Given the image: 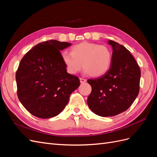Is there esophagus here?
Instances as JSON below:
<instances>
[{"label":"esophagus","mask_w":157,"mask_h":157,"mask_svg":"<svg viewBox=\"0 0 157 157\" xmlns=\"http://www.w3.org/2000/svg\"><path fill=\"white\" fill-rule=\"evenodd\" d=\"M80 83L82 84V83L86 82V80L83 78H80Z\"/></svg>","instance_id":"1"}]
</instances>
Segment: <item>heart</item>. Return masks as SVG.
<instances>
[{"mask_svg": "<svg viewBox=\"0 0 157 157\" xmlns=\"http://www.w3.org/2000/svg\"><path fill=\"white\" fill-rule=\"evenodd\" d=\"M61 59L69 73L76 74L83 67L90 76L98 77L110 69L113 54L107 46L82 42L75 45L71 52H63Z\"/></svg>", "mask_w": 157, "mask_h": 157, "instance_id": "heart-1", "label": "heart"}]
</instances>
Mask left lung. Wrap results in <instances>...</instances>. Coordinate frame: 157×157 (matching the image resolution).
Returning <instances> with one entry per match:
<instances>
[{
	"label": "left lung",
	"instance_id": "obj_1",
	"mask_svg": "<svg viewBox=\"0 0 157 157\" xmlns=\"http://www.w3.org/2000/svg\"><path fill=\"white\" fill-rule=\"evenodd\" d=\"M113 59L107 72L97 78L88 79L92 92L88 98L89 108L101 117H113L126 111L140 91L141 71L133 56L124 46L113 40Z\"/></svg>",
	"mask_w": 157,
	"mask_h": 157
}]
</instances>
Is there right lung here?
<instances>
[{
    "instance_id": "right-lung-1",
    "label": "right lung",
    "mask_w": 157,
    "mask_h": 157,
    "mask_svg": "<svg viewBox=\"0 0 157 157\" xmlns=\"http://www.w3.org/2000/svg\"><path fill=\"white\" fill-rule=\"evenodd\" d=\"M71 45L50 40L40 42L26 53L16 73L19 100L33 115L56 117L63 110L80 80L67 72L60 51Z\"/></svg>"
}]
</instances>
